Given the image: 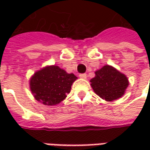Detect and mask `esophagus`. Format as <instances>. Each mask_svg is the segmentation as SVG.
I'll use <instances>...</instances> for the list:
<instances>
[{"label": "esophagus", "instance_id": "obj_1", "mask_svg": "<svg viewBox=\"0 0 150 150\" xmlns=\"http://www.w3.org/2000/svg\"><path fill=\"white\" fill-rule=\"evenodd\" d=\"M79 78L86 79H87V75H86V74H80V75H79Z\"/></svg>", "mask_w": 150, "mask_h": 150}]
</instances>
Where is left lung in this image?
I'll return each instance as SVG.
<instances>
[{"instance_id": "obj_1", "label": "left lung", "mask_w": 150, "mask_h": 150, "mask_svg": "<svg viewBox=\"0 0 150 150\" xmlns=\"http://www.w3.org/2000/svg\"><path fill=\"white\" fill-rule=\"evenodd\" d=\"M96 76L90 80L95 93L103 100L113 101L122 97L129 84L125 74L112 66L105 65L95 72Z\"/></svg>"}]
</instances>
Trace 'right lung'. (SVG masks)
Returning a JSON list of instances; mask_svg holds the SVG:
<instances>
[{
	"mask_svg": "<svg viewBox=\"0 0 150 150\" xmlns=\"http://www.w3.org/2000/svg\"><path fill=\"white\" fill-rule=\"evenodd\" d=\"M76 79L73 73L69 74L59 66H46L31 76L30 88L36 100L54 106L65 100Z\"/></svg>",
	"mask_w": 150,
	"mask_h": 150,
	"instance_id": "right-lung-1",
	"label": "right lung"
}]
</instances>
